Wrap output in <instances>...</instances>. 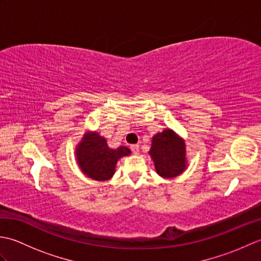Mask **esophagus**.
I'll return each mask as SVG.
<instances>
[{
  "label": "esophagus",
  "mask_w": 261,
  "mask_h": 261,
  "mask_svg": "<svg viewBox=\"0 0 261 261\" xmlns=\"http://www.w3.org/2000/svg\"><path fill=\"white\" fill-rule=\"evenodd\" d=\"M131 150H132V152H134L135 154L139 153V145H132L131 146Z\"/></svg>",
  "instance_id": "obj_1"
}]
</instances>
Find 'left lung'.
<instances>
[{
	"mask_svg": "<svg viewBox=\"0 0 261 261\" xmlns=\"http://www.w3.org/2000/svg\"><path fill=\"white\" fill-rule=\"evenodd\" d=\"M149 154L153 160L157 174L164 178H173L186 168L185 142L170 129L152 138Z\"/></svg>",
	"mask_w": 261,
	"mask_h": 261,
	"instance_id": "obj_1",
	"label": "left lung"
}]
</instances>
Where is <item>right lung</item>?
I'll return each instance as SVG.
<instances>
[{
	"label": "right lung",
	"instance_id": "1",
	"mask_svg": "<svg viewBox=\"0 0 261 261\" xmlns=\"http://www.w3.org/2000/svg\"><path fill=\"white\" fill-rule=\"evenodd\" d=\"M127 154H130V149L123 146L110 149L107 139L96 132L83 138L76 150L82 171L95 180L110 179L114 174L118 159Z\"/></svg>",
	"mask_w": 261,
	"mask_h": 261
}]
</instances>
